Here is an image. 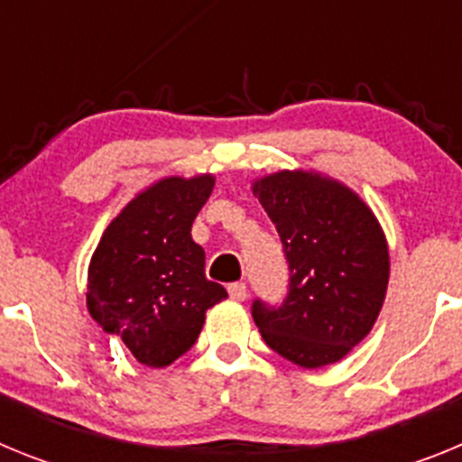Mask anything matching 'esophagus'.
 Segmentation results:
<instances>
[{"label": "esophagus", "instance_id": "1", "mask_svg": "<svg viewBox=\"0 0 462 462\" xmlns=\"http://www.w3.org/2000/svg\"><path fill=\"white\" fill-rule=\"evenodd\" d=\"M228 296H231V300H245L247 298V287H245L243 282H236V284H231L228 287Z\"/></svg>", "mask_w": 462, "mask_h": 462}]
</instances>
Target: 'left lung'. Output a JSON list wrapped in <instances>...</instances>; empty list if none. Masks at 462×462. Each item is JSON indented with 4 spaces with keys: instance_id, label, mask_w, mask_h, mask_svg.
Masks as SVG:
<instances>
[{
    "instance_id": "left-lung-1",
    "label": "left lung",
    "mask_w": 462,
    "mask_h": 462,
    "mask_svg": "<svg viewBox=\"0 0 462 462\" xmlns=\"http://www.w3.org/2000/svg\"><path fill=\"white\" fill-rule=\"evenodd\" d=\"M291 271L280 308L256 300L261 337L300 368L337 363L368 336L389 289V243L373 208L321 171L282 169L252 180Z\"/></svg>"
}]
</instances>
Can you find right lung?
Here are the masks:
<instances>
[{
  "label": "right lung",
  "mask_w": 462,
  "mask_h": 462,
  "mask_svg": "<svg viewBox=\"0 0 462 462\" xmlns=\"http://www.w3.org/2000/svg\"><path fill=\"white\" fill-rule=\"evenodd\" d=\"M212 187V173L150 182L110 219L89 259V317L150 368L180 358L201 333L208 308L226 298V289L206 277V252L191 238Z\"/></svg>",
  "instance_id": "1"
}]
</instances>
